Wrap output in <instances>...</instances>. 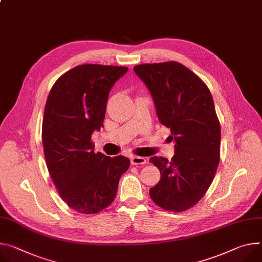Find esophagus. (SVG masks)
Segmentation results:
<instances>
[{
    "label": "esophagus",
    "instance_id": "esophagus-1",
    "mask_svg": "<svg viewBox=\"0 0 262 262\" xmlns=\"http://www.w3.org/2000/svg\"><path fill=\"white\" fill-rule=\"evenodd\" d=\"M130 162H132L133 165H144V164H146L147 160L145 158H143V157H137V156H135V157H133L130 159Z\"/></svg>",
    "mask_w": 262,
    "mask_h": 262
}]
</instances>
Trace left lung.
<instances>
[{
  "mask_svg": "<svg viewBox=\"0 0 262 262\" xmlns=\"http://www.w3.org/2000/svg\"><path fill=\"white\" fill-rule=\"evenodd\" d=\"M135 73L148 88L160 122L170 128L171 161L152 157L161 179L150 188L155 204L166 211L193 207L207 192L220 163L221 124L205 82L178 61L138 64Z\"/></svg>",
  "mask_w": 262,
  "mask_h": 262,
  "instance_id": "left-lung-1",
  "label": "left lung"
}]
</instances>
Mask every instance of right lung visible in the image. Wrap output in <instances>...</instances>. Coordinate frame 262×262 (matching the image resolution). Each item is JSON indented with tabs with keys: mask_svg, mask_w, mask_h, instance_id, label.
I'll use <instances>...</instances> for the list:
<instances>
[{
	"mask_svg": "<svg viewBox=\"0 0 262 262\" xmlns=\"http://www.w3.org/2000/svg\"><path fill=\"white\" fill-rule=\"evenodd\" d=\"M128 68L80 64L61 75L47 99L41 127L46 164L62 201L92 214L108 207L130 162L94 151V130L103 126L108 94Z\"/></svg>",
	"mask_w": 262,
	"mask_h": 262,
	"instance_id": "1",
	"label": "right lung"
}]
</instances>
